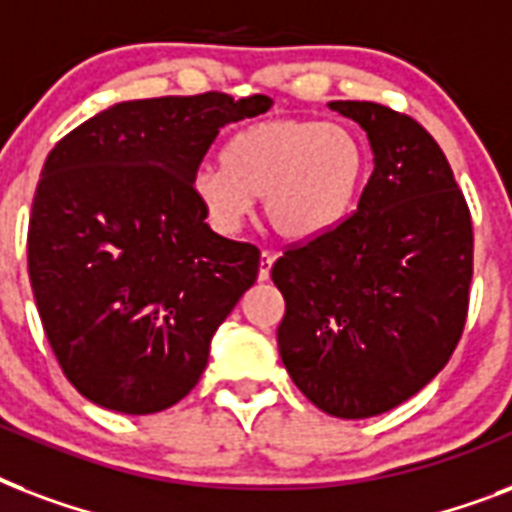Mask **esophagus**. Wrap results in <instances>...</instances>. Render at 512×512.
<instances>
[{
	"label": "esophagus",
	"instance_id": "obj_1",
	"mask_svg": "<svg viewBox=\"0 0 512 512\" xmlns=\"http://www.w3.org/2000/svg\"><path fill=\"white\" fill-rule=\"evenodd\" d=\"M273 260H276V255H271V252H263V255H260V271H257L260 281H265V279H268V276H271Z\"/></svg>",
	"mask_w": 512,
	"mask_h": 512
}]
</instances>
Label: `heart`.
I'll list each match as a JSON object with an SVG mask.
<instances>
[{"mask_svg": "<svg viewBox=\"0 0 512 512\" xmlns=\"http://www.w3.org/2000/svg\"><path fill=\"white\" fill-rule=\"evenodd\" d=\"M366 148L345 124L271 119L233 132L220 167H199L191 196L209 228L233 236L255 199L273 231L313 241L335 231L353 207L366 175Z\"/></svg>", "mask_w": 512, "mask_h": 512, "instance_id": "b5f03b06", "label": "heart"}]
</instances>
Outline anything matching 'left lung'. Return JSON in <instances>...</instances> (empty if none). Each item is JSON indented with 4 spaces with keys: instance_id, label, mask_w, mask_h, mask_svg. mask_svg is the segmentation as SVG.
Masks as SVG:
<instances>
[{
    "instance_id": "8db88e82",
    "label": "left lung",
    "mask_w": 512,
    "mask_h": 512,
    "mask_svg": "<svg viewBox=\"0 0 512 512\" xmlns=\"http://www.w3.org/2000/svg\"><path fill=\"white\" fill-rule=\"evenodd\" d=\"M361 124L374 172L335 231L271 268L287 311L279 353L321 412L364 420L422 390L460 342L473 279V223L444 151L412 116L332 100Z\"/></svg>"
}]
</instances>
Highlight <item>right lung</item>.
<instances>
[{"instance_id": "add662e5", "label": "right lung", "mask_w": 512, "mask_h": 512, "mask_svg": "<svg viewBox=\"0 0 512 512\" xmlns=\"http://www.w3.org/2000/svg\"><path fill=\"white\" fill-rule=\"evenodd\" d=\"M271 106L225 92L124 100L50 151L31 204L28 276L52 353L87 401L154 414L199 382L260 252L204 223L191 177L220 127Z\"/></svg>"}]
</instances>
